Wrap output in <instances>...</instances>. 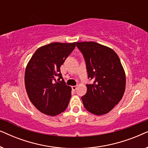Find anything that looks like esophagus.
I'll return each instance as SVG.
<instances>
[{
	"mask_svg": "<svg viewBox=\"0 0 148 148\" xmlns=\"http://www.w3.org/2000/svg\"><path fill=\"white\" fill-rule=\"evenodd\" d=\"M77 86H72V90H77Z\"/></svg>",
	"mask_w": 148,
	"mask_h": 148,
	"instance_id": "obj_1",
	"label": "esophagus"
}]
</instances>
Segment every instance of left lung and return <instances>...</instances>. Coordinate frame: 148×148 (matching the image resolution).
Returning <instances> with one entry per match:
<instances>
[{
	"label": "left lung",
	"instance_id": "left-lung-1",
	"mask_svg": "<svg viewBox=\"0 0 148 148\" xmlns=\"http://www.w3.org/2000/svg\"><path fill=\"white\" fill-rule=\"evenodd\" d=\"M86 61L88 78L87 92L82 100L89 112L102 115L119 104L125 90L126 77L120 58L107 46L94 42H77Z\"/></svg>",
	"mask_w": 148,
	"mask_h": 148
}]
</instances>
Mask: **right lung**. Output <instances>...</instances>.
Wrapping results in <instances>:
<instances>
[{
  "label": "right lung",
  "instance_id": "obj_1",
  "mask_svg": "<svg viewBox=\"0 0 148 148\" xmlns=\"http://www.w3.org/2000/svg\"><path fill=\"white\" fill-rule=\"evenodd\" d=\"M76 42H54L38 48L25 73L27 94L34 106L44 114L56 116L64 112L71 97V88L62 79L60 67L75 48ZM56 76L59 77L57 82Z\"/></svg>",
  "mask_w": 148,
  "mask_h": 148
}]
</instances>
